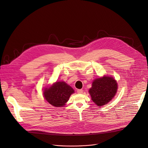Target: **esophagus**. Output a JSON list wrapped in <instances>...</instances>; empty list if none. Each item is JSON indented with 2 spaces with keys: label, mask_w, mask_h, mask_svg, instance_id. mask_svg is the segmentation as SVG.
Masks as SVG:
<instances>
[{
  "label": "esophagus",
  "mask_w": 148,
  "mask_h": 148,
  "mask_svg": "<svg viewBox=\"0 0 148 148\" xmlns=\"http://www.w3.org/2000/svg\"><path fill=\"white\" fill-rule=\"evenodd\" d=\"M84 92V90L82 89H77V92L78 94H82Z\"/></svg>",
  "instance_id": "1"
}]
</instances>
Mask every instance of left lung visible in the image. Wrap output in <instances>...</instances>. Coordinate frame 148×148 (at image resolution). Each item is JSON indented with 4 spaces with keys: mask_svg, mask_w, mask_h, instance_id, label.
<instances>
[{
    "mask_svg": "<svg viewBox=\"0 0 148 148\" xmlns=\"http://www.w3.org/2000/svg\"><path fill=\"white\" fill-rule=\"evenodd\" d=\"M117 84L114 79L110 76L97 78L89 90L92 100L98 106L106 105L114 97Z\"/></svg>",
    "mask_w": 148,
    "mask_h": 148,
    "instance_id": "1",
    "label": "left lung"
}]
</instances>
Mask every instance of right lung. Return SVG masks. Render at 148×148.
<instances>
[{
  "label": "right lung",
  "instance_id": "add662e5",
  "mask_svg": "<svg viewBox=\"0 0 148 148\" xmlns=\"http://www.w3.org/2000/svg\"><path fill=\"white\" fill-rule=\"evenodd\" d=\"M73 92V88L64 82H58L49 89H45L44 97L51 105L59 107L67 103Z\"/></svg>",
  "mask_w": 148,
  "mask_h": 148
}]
</instances>
